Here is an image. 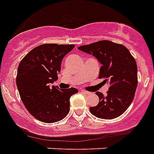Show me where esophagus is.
<instances>
[{
  "instance_id": "obj_1",
  "label": "esophagus",
  "mask_w": 154,
  "mask_h": 154,
  "mask_svg": "<svg viewBox=\"0 0 154 154\" xmlns=\"http://www.w3.org/2000/svg\"><path fill=\"white\" fill-rule=\"evenodd\" d=\"M81 92H82V93L84 94H90V92L87 91H85V90H82V91H81Z\"/></svg>"
}]
</instances>
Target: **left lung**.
I'll list each match as a JSON object with an SVG mask.
<instances>
[{
	"mask_svg": "<svg viewBox=\"0 0 154 154\" xmlns=\"http://www.w3.org/2000/svg\"><path fill=\"white\" fill-rule=\"evenodd\" d=\"M78 48L97 58L102 64L98 78L109 84L106 96L96 92L99 103L90 107V112L103 119L122 115L132 103L137 89V67L134 58L122 44L110 40H100Z\"/></svg>",
	"mask_w": 154,
	"mask_h": 154,
	"instance_id": "1",
	"label": "left lung"
}]
</instances>
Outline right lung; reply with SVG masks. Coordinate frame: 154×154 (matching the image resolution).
Instances as JSON below:
<instances>
[{"mask_svg": "<svg viewBox=\"0 0 154 154\" xmlns=\"http://www.w3.org/2000/svg\"><path fill=\"white\" fill-rule=\"evenodd\" d=\"M74 48V44H44L35 47L20 62L17 89L25 108L39 121L56 122L69 113L70 98L78 90H60L51 83L57 80L62 60Z\"/></svg>", "mask_w": 154, "mask_h": 154, "instance_id": "add662e5", "label": "right lung"}]
</instances>
